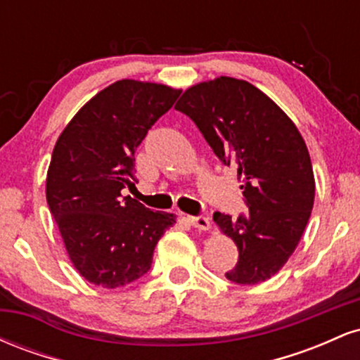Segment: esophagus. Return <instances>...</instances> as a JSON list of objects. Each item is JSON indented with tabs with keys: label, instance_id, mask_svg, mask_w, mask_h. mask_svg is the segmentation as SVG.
<instances>
[{
	"label": "esophagus",
	"instance_id": "1",
	"mask_svg": "<svg viewBox=\"0 0 360 360\" xmlns=\"http://www.w3.org/2000/svg\"><path fill=\"white\" fill-rule=\"evenodd\" d=\"M188 220L191 221V225L194 226V229L201 230V232H208V230L212 229V223H210V218L203 217V214H200V217H189Z\"/></svg>",
	"mask_w": 360,
	"mask_h": 360
}]
</instances>
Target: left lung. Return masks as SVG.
Segmentation results:
<instances>
[{
	"instance_id": "1",
	"label": "left lung",
	"mask_w": 360,
	"mask_h": 360,
	"mask_svg": "<svg viewBox=\"0 0 360 360\" xmlns=\"http://www.w3.org/2000/svg\"><path fill=\"white\" fill-rule=\"evenodd\" d=\"M223 164L237 166L249 212L213 221L235 242L226 279L259 284L278 274L301 240L315 201L307 143L292 120L250 82L220 76L188 88L176 105Z\"/></svg>"
}]
</instances>
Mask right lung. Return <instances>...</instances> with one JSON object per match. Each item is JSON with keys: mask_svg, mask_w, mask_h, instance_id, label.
<instances>
[{"mask_svg": "<svg viewBox=\"0 0 360 360\" xmlns=\"http://www.w3.org/2000/svg\"><path fill=\"white\" fill-rule=\"evenodd\" d=\"M181 89L122 79L93 96L62 130L45 194L76 271L101 288H122L150 269L154 249L176 223L122 189L134 188L135 150Z\"/></svg>", "mask_w": 360, "mask_h": 360, "instance_id": "obj_1", "label": "right lung"}]
</instances>
